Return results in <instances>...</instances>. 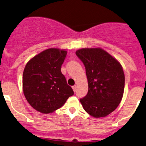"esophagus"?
Segmentation results:
<instances>
[{"instance_id":"34e87169","label":"esophagus","mask_w":146,"mask_h":146,"mask_svg":"<svg viewBox=\"0 0 146 146\" xmlns=\"http://www.w3.org/2000/svg\"><path fill=\"white\" fill-rule=\"evenodd\" d=\"M72 88H73V91H74V92H75V91H76V89H77V86H76V85L73 86H72Z\"/></svg>"}]
</instances>
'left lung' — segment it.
<instances>
[{
  "label": "left lung",
  "instance_id": "obj_1",
  "mask_svg": "<svg viewBox=\"0 0 146 146\" xmlns=\"http://www.w3.org/2000/svg\"><path fill=\"white\" fill-rule=\"evenodd\" d=\"M86 70L89 90L80 99L85 111L95 118L114 111L122 100L125 75L121 64L101 48H82L76 52Z\"/></svg>",
  "mask_w": 146,
  "mask_h": 146
}]
</instances>
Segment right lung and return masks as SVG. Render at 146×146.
I'll return each mask as SVG.
<instances>
[{
	"label": "right lung",
	"mask_w": 146,
	"mask_h": 146,
	"mask_svg": "<svg viewBox=\"0 0 146 146\" xmlns=\"http://www.w3.org/2000/svg\"><path fill=\"white\" fill-rule=\"evenodd\" d=\"M67 51L49 48L35 56L27 63L23 74L25 98L36 111L52 113L63 106L74 94L67 84L61 67Z\"/></svg>",
	"instance_id": "add662e5"
}]
</instances>
